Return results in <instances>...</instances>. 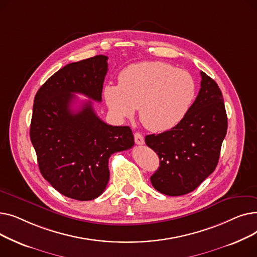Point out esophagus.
<instances>
[{
  "label": "esophagus",
  "instance_id": "34e87169",
  "mask_svg": "<svg viewBox=\"0 0 257 257\" xmlns=\"http://www.w3.org/2000/svg\"><path fill=\"white\" fill-rule=\"evenodd\" d=\"M134 142H136V144H138V145H144L145 144L144 137L139 132L134 133Z\"/></svg>",
  "mask_w": 257,
  "mask_h": 257
}]
</instances>
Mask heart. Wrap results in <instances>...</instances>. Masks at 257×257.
Returning <instances> with one entry per match:
<instances>
[{
    "label": "heart",
    "instance_id": "b5f03b06",
    "mask_svg": "<svg viewBox=\"0 0 257 257\" xmlns=\"http://www.w3.org/2000/svg\"><path fill=\"white\" fill-rule=\"evenodd\" d=\"M108 109L118 119L131 118L140 107V119L152 132L178 125L194 102L193 76L161 61L130 64L118 75V84L103 90Z\"/></svg>",
    "mask_w": 257,
    "mask_h": 257
}]
</instances>
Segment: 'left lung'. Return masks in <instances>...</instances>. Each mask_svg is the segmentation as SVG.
<instances>
[{
	"instance_id": "obj_1",
	"label": "left lung",
	"mask_w": 257,
	"mask_h": 257,
	"mask_svg": "<svg viewBox=\"0 0 257 257\" xmlns=\"http://www.w3.org/2000/svg\"><path fill=\"white\" fill-rule=\"evenodd\" d=\"M201 88L190 110L174 128L145 138L160 164L151 176L156 191L168 196L193 192L214 171L227 132L222 91L201 72Z\"/></svg>"
}]
</instances>
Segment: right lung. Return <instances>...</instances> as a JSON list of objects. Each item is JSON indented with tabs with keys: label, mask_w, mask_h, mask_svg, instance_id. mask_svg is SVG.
I'll use <instances>...</instances> for the list:
<instances>
[{
	"label": "right lung",
	"mask_w": 257,
	"mask_h": 257,
	"mask_svg": "<svg viewBox=\"0 0 257 257\" xmlns=\"http://www.w3.org/2000/svg\"><path fill=\"white\" fill-rule=\"evenodd\" d=\"M107 56L66 64L36 92L30 139L43 177L60 194L79 201L98 198L109 180L108 159L134 145L128 126L106 124L90 100L73 109L74 93L101 102Z\"/></svg>",
	"instance_id": "obj_1"
}]
</instances>
